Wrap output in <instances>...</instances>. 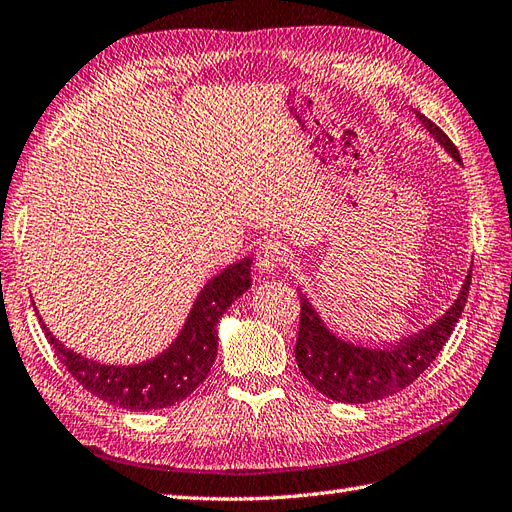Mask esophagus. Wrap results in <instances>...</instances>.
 Wrapping results in <instances>:
<instances>
[{"mask_svg":"<svg viewBox=\"0 0 512 512\" xmlns=\"http://www.w3.org/2000/svg\"><path fill=\"white\" fill-rule=\"evenodd\" d=\"M286 260H289V247L278 239L265 241L256 252V265L263 271H276L286 263Z\"/></svg>","mask_w":512,"mask_h":512,"instance_id":"obj_1","label":"esophagus"}]
</instances>
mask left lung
Returning <instances> with one entry per match:
<instances>
[{
	"label": "left lung",
	"mask_w": 512,
	"mask_h": 512,
	"mask_svg": "<svg viewBox=\"0 0 512 512\" xmlns=\"http://www.w3.org/2000/svg\"><path fill=\"white\" fill-rule=\"evenodd\" d=\"M415 115L423 128L447 149V154L460 162L458 149L447 139V134L421 112H415ZM469 286L471 271L467 273L456 302L445 310L441 319H436L419 334L408 336L384 350L354 345L330 332L313 304L308 302V297L299 291L302 313H299V334L295 343L297 367L321 395L343 404H367L400 393L408 384H413L443 350L445 341L450 339L460 315H463Z\"/></svg>",
	"instance_id": "1"
}]
</instances>
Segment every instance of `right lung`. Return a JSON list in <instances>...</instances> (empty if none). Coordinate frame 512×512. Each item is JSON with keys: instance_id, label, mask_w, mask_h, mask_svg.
Instances as JSON below:
<instances>
[{"instance_id": "right-lung-1", "label": "right lung", "mask_w": 512, "mask_h": 512, "mask_svg": "<svg viewBox=\"0 0 512 512\" xmlns=\"http://www.w3.org/2000/svg\"><path fill=\"white\" fill-rule=\"evenodd\" d=\"M249 271H252V258H243L210 278L199 291L176 341L141 365H104L80 356L62 345L47 330L41 317L39 321L60 363L99 400L119 408L143 410V413L169 408L186 400L206 380L217 358V323L234 299L252 286Z\"/></svg>"}]
</instances>
